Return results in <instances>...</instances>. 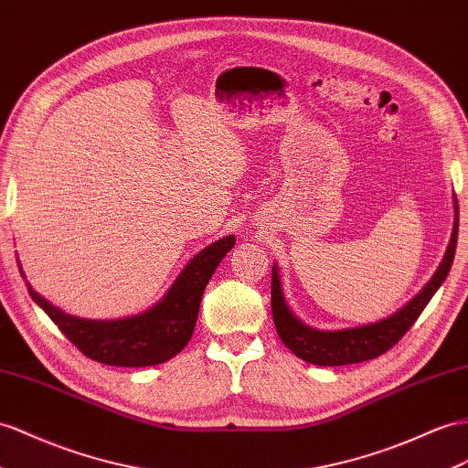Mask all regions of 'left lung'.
Instances as JSON below:
<instances>
[{"label": "left lung", "mask_w": 468, "mask_h": 468, "mask_svg": "<svg viewBox=\"0 0 468 468\" xmlns=\"http://www.w3.org/2000/svg\"><path fill=\"white\" fill-rule=\"evenodd\" d=\"M452 233L447 245L445 255L439 269L435 271L431 281L423 286L419 294H415L410 303L403 304L399 310L388 318H381L371 324H362L356 328H342V330H318L304 324L298 318L289 303H286L281 282V271L277 262L272 265V282H271V306H272V320L277 326L279 338L296 357L304 359L314 366H348L367 362L388 352L391 346L398 344L403 334L410 330L423 308L429 304L431 298L439 291V286L445 282L451 271L454 250H457V237H459V203L452 194Z\"/></svg>", "instance_id": "left-lung-1"}]
</instances>
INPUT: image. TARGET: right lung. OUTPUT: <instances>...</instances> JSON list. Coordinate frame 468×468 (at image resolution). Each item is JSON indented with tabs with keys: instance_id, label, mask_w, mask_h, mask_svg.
Masks as SVG:
<instances>
[{
	"instance_id": "1",
	"label": "right lung",
	"mask_w": 468,
	"mask_h": 468,
	"mask_svg": "<svg viewBox=\"0 0 468 468\" xmlns=\"http://www.w3.org/2000/svg\"><path fill=\"white\" fill-rule=\"evenodd\" d=\"M235 247V235L201 249L174 284L152 308L140 314L114 320H89L70 316L33 291H27L35 304L45 310L65 336L87 357L116 367H146L164 364L186 348L194 334L203 291L223 257ZM21 277L26 279L17 261Z\"/></svg>"
}]
</instances>
